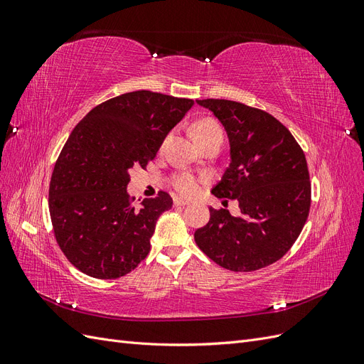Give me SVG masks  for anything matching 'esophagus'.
Here are the masks:
<instances>
[{
	"label": "esophagus",
	"instance_id": "1",
	"mask_svg": "<svg viewBox=\"0 0 364 364\" xmlns=\"http://www.w3.org/2000/svg\"><path fill=\"white\" fill-rule=\"evenodd\" d=\"M174 206H185V205H188L190 202L188 200H183V199H181V197H174Z\"/></svg>",
	"mask_w": 364,
	"mask_h": 364
}]
</instances>
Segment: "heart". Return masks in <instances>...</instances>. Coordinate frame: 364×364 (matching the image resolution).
I'll list each match as a JSON object with an SVG mask.
<instances>
[{"mask_svg":"<svg viewBox=\"0 0 364 364\" xmlns=\"http://www.w3.org/2000/svg\"><path fill=\"white\" fill-rule=\"evenodd\" d=\"M191 135L197 144H200V142L213 136H218V135L223 136L222 129H220V126L217 124V121L211 118H203L200 121H197V123H194V126L191 127ZM171 183L174 186V190L179 194L190 197L199 191L200 179L196 178V176L191 173H179L171 179Z\"/></svg>","mask_w":364,"mask_h":364,"instance_id":"b5f03b06","label":"heart"}]
</instances>
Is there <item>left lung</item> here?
<instances>
[{
	"mask_svg": "<svg viewBox=\"0 0 364 364\" xmlns=\"http://www.w3.org/2000/svg\"><path fill=\"white\" fill-rule=\"evenodd\" d=\"M223 124L229 167L213 194L237 200L241 215L209 208L194 240L218 266L232 272L267 267L290 250L306 222L311 185L306 159L290 130L270 114L230 100H196Z\"/></svg>",
	"mask_w": 364,
	"mask_h": 364,
	"instance_id": "1",
	"label": "left lung"
}]
</instances>
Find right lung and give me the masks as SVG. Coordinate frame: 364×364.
I'll use <instances>...</instances> for the list:
<instances>
[{
  "instance_id": "add662e5",
  "label": "right lung",
  "mask_w": 364,
  "mask_h": 364,
  "mask_svg": "<svg viewBox=\"0 0 364 364\" xmlns=\"http://www.w3.org/2000/svg\"><path fill=\"white\" fill-rule=\"evenodd\" d=\"M193 105L190 98L126 92L95 106L71 132L51 174L48 208L59 247L87 277L121 278L149 255L156 220L173 199L159 191L135 205L129 171L155 159Z\"/></svg>"
}]
</instances>
